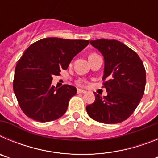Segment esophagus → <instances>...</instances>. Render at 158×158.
Segmentation results:
<instances>
[{"instance_id":"34e87169","label":"esophagus","mask_w":158,"mask_h":158,"mask_svg":"<svg viewBox=\"0 0 158 158\" xmlns=\"http://www.w3.org/2000/svg\"><path fill=\"white\" fill-rule=\"evenodd\" d=\"M77 93H82V94H84V93H86V91L82 90V89H77Z\"/></svg>"}]
</instances>
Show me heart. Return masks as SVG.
Listing matches in <instances>:
<instances>
[{
  "mask_svg": "<svg viewBox=\"0 0 158 158\" xmlns=\"http://www.w3.org/2000/svg\"><path fill=\"white\" fill-rule=\"evenodd\" d=\"M94 54H91V55H94Z\"/></svg>",
  "mask_w": 158,
  "mask_h": 158,
  "instance_id": "1",
  "label": "heart"
}]
</instances>
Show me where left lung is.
I'll return each instance as SVG.
<instances>
[{
    "label": "left lung",
    "instance_id": "8db88e82",
    "mask_svg": "<svg viewBox=\"0 0 158 158\" xmlns=\"http://www.w3.org/2000/svg\"><path fill=\"white\" fill-rule=\"evenodd\" d=\"M104 59L103 80L107 95L95 94V101L86 106L88 115L97 122L107 124L121 123L135 111L143 96L146 69L133 50L115 40H91Z\"/></svg>",
    "mask_w": 158,
    "mask_h": 158
}]
</instances>
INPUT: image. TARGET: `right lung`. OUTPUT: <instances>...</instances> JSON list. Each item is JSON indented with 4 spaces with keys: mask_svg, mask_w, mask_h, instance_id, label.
Listing matches in <instances>:
<instances>
[{
    "mask_svg": "<svg viewBox=\"0 0 158 158\" xmlns=\"http://www.w3.org/2000/svg\"><path fill=\"white\" fill-rule=\"evenodd\" d=\"M89 40L45 38L32 43L18 61L13 90L25 115L38 122L56 120L65 113L77 93L74 86L52 85V77L66 69L72 59Z\"/></svg>",
    "mask_w": 158,
    "mask_h": 158,
    "instance_id": "1",
    "label": "right lung"
}]
</instances>
